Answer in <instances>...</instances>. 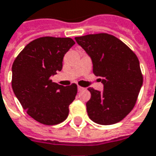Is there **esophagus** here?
Returning <instances> with one entry per match:
<instances>
[{"label":"esophagus","mask_w":156,"mask_h":156,"mask_svg":"<svg viewBox=\"0 0 156 156\" xmlns=\"http://www.w3.org/2000/svg\"><path fill=\"white\" fill-rule=\"evenodd\" d=\"M78 91H83V90H84V88L81 87H78Z\"/></svg>","instance_id":"obj_1"}]
</instances>
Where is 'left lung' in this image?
Masks as SVG:
<instances>
[{
	"instance_id": "obj_1",
	"label": "left lung",
	"mask_w": 156,
	"mask_h": 156,
	"mask_svg": "<svg viewBox=\"0 0 156 156\" xmlns=\"http://www.w3.org/2000/svg\"><path fill=\"white\" fill-rule=\"evenodd\" d=\"M75 40L91 57L94 73L104 86L102 92L88 88V116L103 125L120 122L133 110L143 84L137 55L111 34H88Z\"/></svg>"
}]
</instances>
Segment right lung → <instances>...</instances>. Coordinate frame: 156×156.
<instances>
[{
  "label": "right lung",
  "instance_id": "obj_1",
  "mask_svg": "<svg viewBox=\"0 0 156 156\" xmlns=\"http://www.w3.org/2000/svg\"><path fill=\"white\" fill-rule=\"evenodd\" d=\"M74 44L70 38L41 37L27 44L13 62L15 95L26 113L41 124H58L69 115L77 85L62 87L50 78L62 69L63 56Z\"/></svg>",
  "mask_w": 156,
  "mask_h": 156
}]
</instances>
